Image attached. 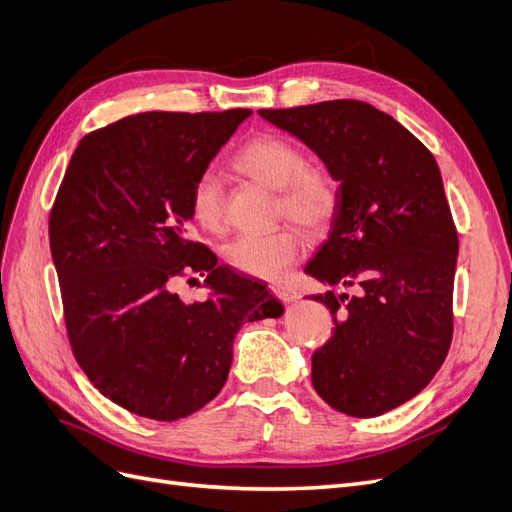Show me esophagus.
I'll return each mask as SVG.
<instances>
[{"label":"esophagus","instance_id":"esophagus-1","mask_svg":"<svg viewBox=\"0 0 512 512\" xmlns=\"http://www.w3.org/2000/svg\"><path fill=\"white\" fill-rule=\"evenodd\" d=\"M272 293H274L280 301H285V304H291V301L297 299V295H295L291 289L282 287V285H274V287H272Z\"/></svg>","mask_w":512,"mask_h":512}]
</instances>
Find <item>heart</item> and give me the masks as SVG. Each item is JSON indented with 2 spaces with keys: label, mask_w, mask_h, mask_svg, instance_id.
I'll return each mask as SVG.
<instances>
[{
  "label": "heart",
  "mask_w": 512,
  "mask_h": 512,
  "mask_svg": "<svg viewBox=\"0 0 512 512\" xmlns=\"http://www.w3.org/2000/svg\"><path fill=\"white\" fill-rule=\"evenodd\" d=\"M234 168L249 179L278 192V215H285L310 232H320L337 213V187L325 170L306 166V156L291 141L276 135H259L244 143L232 160ZM192 213L202 230L223 234L227 217L221 183L215 173H202L194 187ZM301 255V238L278 227L272 232L244 234L225 246L232 268L263 280H280Z\"/></svg>",
  "instance_id": "heart-1"
}]
</instances>
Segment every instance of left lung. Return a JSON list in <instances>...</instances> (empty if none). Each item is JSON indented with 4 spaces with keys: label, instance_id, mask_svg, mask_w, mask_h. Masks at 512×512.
<instances>
[{
    "label": "left lung",
    "instance_id": "obj_1",
    "mask_svg": "<svg viewBox=\"0 0 512 512\" xmlns=\"http://www.w3.org/2000/svg\"><path fill=\"white\" fill-rule=\"evenodd\" d=\"M259 116L306 143L337 187V213L306 274L333 314L312 354L320 399L375 418L418 396L445 361L453 333L458 232L437 160L388 113L363 101H325Z\"/></svg>",
    "mask_w": 512,
    "mask_h": 512
}]
</instances>
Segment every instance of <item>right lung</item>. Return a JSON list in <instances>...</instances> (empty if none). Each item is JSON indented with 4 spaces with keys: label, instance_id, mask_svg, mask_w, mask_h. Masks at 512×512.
I'll return each instance as SVG.
<instances>
[{
    "label": "right lung",
    "instance_id": "right-lung-1",
    "mask_svg": "<svg viewBox=\"0 0 512 512\" xmlns=\"http://www.w3.org/2000/svg\"><path fill=\"white\" fill-rule=\"evenodd\" d=\"M251 116L147 111L86 135L50 213L75 361L103 396L130 413L175 422L211 403L232 367L244 323L278 318L266 289L219 266L189 240L192 187ZM207 272L206 302L185 305L179 275Z\"/></svg>",
    "mask_w": 512,
    "mask_h": 512
}]
</instances>
